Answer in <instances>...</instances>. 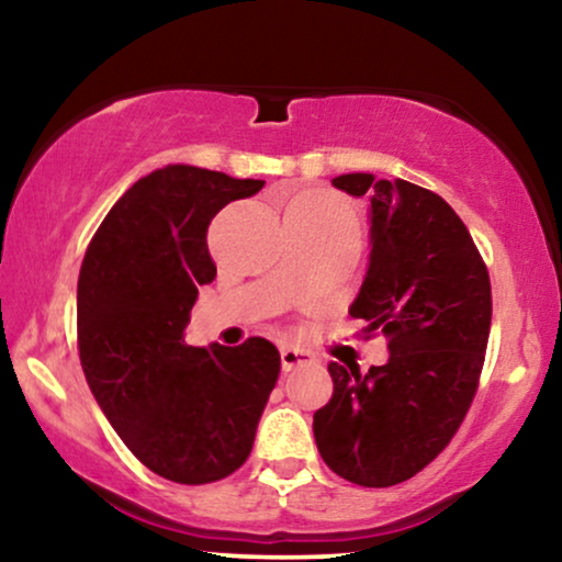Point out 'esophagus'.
Masks as SVG:
<instances>
[{"mask_svg": "<svg viewBox=\"0 0 562 562\" xmlns=\"http://www.w3.org/2000/svg\"><path fill=\"white\" fill-rule=\"evenodd\" d=\"M312 363V352L304 348H294V345H281V368L283 371H291V368Z\"/></svg>", "mask_w": 562, "mask_h": 562, "instance_id": "esophagus-1", "label": "esophagus"}]
</instances>
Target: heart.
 I'll return each instance as SVG.
<instances>
[{"label": "heart", "mask_w": 562, "mask_h": 562, "mask_svg": "<svg viewBox=\"0 0 562 562\" xmlns=\"http://www.w3.org/2000/svg\"><path fill=\"white\" fill-rule=\"evenodd\" d=\"M286 214H296V217L304 220H337V217H350L348 204L342 202L337 194H329V191L310 189L296 194L286 204Z\"/></svg>", "instance_id": "obj_1"}]
</instances>
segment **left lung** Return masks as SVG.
<instances>
[{
	"label": "left lung",
	"mask_w": 562,
	"mask_h": 562,
	"mask_svg": "<svg viewBox=\"0 0 562 562\" xmlns=\"http://www.w3.org/2000/svg\"><path fill=\"white\" fill-rule=\"evenodd\" d=\"M333 187L368 196L371 256L350 314L389 337V360L329 363L333 398L314 440L345 481L386 488L417 475L458 432L483 368L491 281L452 206L402 179L342 173Z\"/></svg>",
	"instance_id": "1"
}]
</instances>
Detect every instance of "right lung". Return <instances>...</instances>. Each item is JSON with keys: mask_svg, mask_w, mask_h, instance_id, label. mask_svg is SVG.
Returning <instances> with one entry per match:
<instances>
[{"mask_svg": "<svg viewBox=\"0 0 562 562\" xmlns=\"http://www.w3.org/2000/svg\"><path fill=\"white\" fill-rule=\"evenodd\" d=\"M266 181L171 164L135 181L89 243L76 291L83 375L133 456L168 481L212 483L250 456L279 381L273 342L187 345L199 286L217 266L206 227Z\"/></svg>", "mask_w": 562, "mask_h": 562, "instance_id": "right-lung-1", "label": "right lung"}]
</instances>
